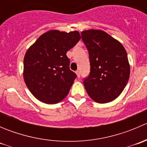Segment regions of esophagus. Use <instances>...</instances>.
Segmentation results:
<instances>
[{
	"mask_svg": "<svg viewBox=\"0 0 147 147\" xmlns=\"http://www.w3.org/2000/svg\"><path fill=\"white\" fill-rule=\"evenodd\" d=\"M75 73H76L78 78H80V71H78V70L76 71V72H75Z\"/></svg>",
	"mask_w": 147,
	"mask_h": 147,
	"instance_id": "obj_1",
	"label": "esophagus"
}]
</instances>
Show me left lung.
<instances>
[{"label": "left lung", "mask_w": 147, "mask_h": 147, "mask_svg": "<svg viewBox=\"0 0 147 147\" xmlns=\"http://www.w3.org/2000/svg\"><path fill=\"white\" fill-rule=\"evenodd\" d=\"M89 52L90 74L83 81L90 98L97 103L113 101L127 85L130 65L127 52L117 40L101 30L81 32Z\"/></svg>", "instance_id": "obj_1"}]
</instances>
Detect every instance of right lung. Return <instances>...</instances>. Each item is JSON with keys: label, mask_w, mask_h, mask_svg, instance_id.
Segmentation results:
<instances>
[{"label": "right lung", "mask_w": 147, "mask_h": 147, "mask_svg": "<svg viewBox=\"0 0 147 147\" xmlns=\"http://www.w3.org/2000/svg\"><path fill=\"white\" fill-rule=\"evenodd\" d=\"M80 39L77 30H50L28 49L23 60V79L39 101L51 105L67 97L76 75L69 69L66 53Z\"/></svg>", "instance_id": "add662e5"}]
</instances>
